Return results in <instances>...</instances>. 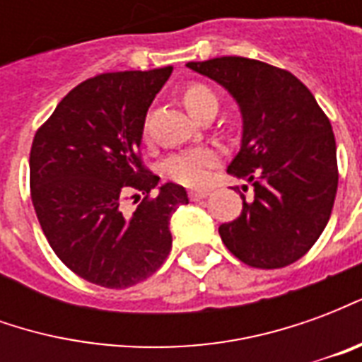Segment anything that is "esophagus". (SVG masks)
<instances>
[{
	"instance_id": "obj_1",
	"label": "esophagus",
	"mask_w": 362,
	"mask_h": 362,
	"mask_svg": "<svg viewBox=\"0 0 362 362\" xmlns=\"http://www.w3.org/2000/svg\"><path fill=\"white\" fill-rule=\"evenodd\" d=\"M207 196H209L207 189H192V192H189V199H192V202H199V199H205Z\"/></svg>"
}]
</instances>
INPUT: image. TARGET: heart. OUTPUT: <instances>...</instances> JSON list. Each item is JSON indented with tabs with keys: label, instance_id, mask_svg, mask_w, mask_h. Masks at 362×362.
<instances>
[{
	"label": "heart",
	"instance_id": "heart-1",
	"mask_svg": "<svg viewBox=\"0 0 362 362\" xmlns=\"http://www.w3.org/2000/svg\"><path fill=\"white\" fill-rule=\"evenodd\" d=\"M182 100L194 118L204 116L205 112L217 110V96L204 83H189L182 93ZM219 153L211 147H194V149L176 153L165 165V174L176 184L199 188L209 180V174L219 165Z\"/></svg>",
	"mask_w": 362,
	"mask_h": 362
}]
</instances>
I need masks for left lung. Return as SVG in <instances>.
Returning <instances> with one entry per match:
<instances>
[{
	"label": "left lung",
	"instance_id": "left-lung-1",
	"mask_svg": "<svg viewBox=\"0 0 362 362\" xmlns=\"http://www.w3.org/2000/svg\"><path fill=\"white\" fill-rule=\"evenodd\" d=\"M188 67L223 85L243 112V147L228 174L254 192L246 199L238 189L243 213L221 225V240L250 267L293 264L314 246L334 209L339 173L329 119L287 69L240 56Z\"/></svg>",
	"mask_w": 362,
	"mask_h": 362
}]
</instances>
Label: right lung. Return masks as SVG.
I'll return each mask as SVG.
<instances>
[{
  "label": "right lung",
  "mask_w": 362,
  "mask_h": 362,
  "mask_svg": "<svg viewBox=\"0 0 362 362\" xmlns=\"http://www.w3.org/2000/svg\"><path fill=\"white\" fill-rule=\"evenodd\" d=\"M173 66L100 74L67 93L30 147V199L52 250L83 279L132 287L165 264L186 189L143 165L141 135ZM144 196L141 202L139 197ZM134 199V214L123 204Z\"/></svg>",
  "instance_id": "1"
}]
</instances>
